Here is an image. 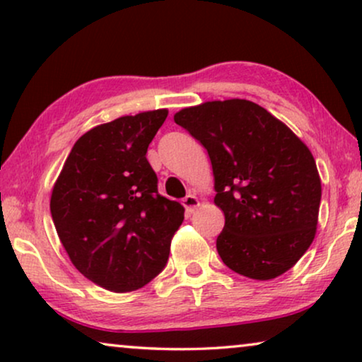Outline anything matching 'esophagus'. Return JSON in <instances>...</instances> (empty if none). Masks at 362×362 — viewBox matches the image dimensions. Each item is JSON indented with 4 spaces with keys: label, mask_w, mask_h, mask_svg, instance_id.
<instances>
[{
    "label": "esophagus",
    "mask_w": 362,
    "mask_h": 362,
    "mask_svg": "<svg viewBox=\"0 0 362 362\" xmlns=\"http://www.w3.org/2000/svg\"><path fill=\"white\" fill-rule=\"evenodd\" d=\"M182 206H185L187 214H192V212L199 207V199H197L194 194H187L185 199H182Z\"/></svg>",
    "instance_id": "esophagus-1"
}]
</instances>
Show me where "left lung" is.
<instances>
[{
  "instance_id": "1",
  "label": "left lung",
  "mask_w": 362,
  "mask_h": 362,
  "mask_svg": "<svg viewBox=\"0 0 362 362\" xmlns=\"http://www.w3.org/2000/svg\"><path fill=\"white\" fill-rule=\"evenodd\" d=\"M175 122L207 150L214 202L224 212L216 247L235 274L272 280L316 234L321 181L308 146L264 107L232 98L182 108Z\"/></svg>"
}]
</instances>
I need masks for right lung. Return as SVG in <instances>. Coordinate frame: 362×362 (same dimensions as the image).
<instances>
[{"label": "right lung", "instance_id": "1", "mask_svg": "<svg viewBox=\"0 0 362 362\" xmlns=\"http://www.w3.org/2000/svg\"><path fill=\"white\" fill-rule=\"evenodd\" d=\"M168 110L103 123L72 146L51 196V214L69 259L103 288H141L165 269L185 207L158 192L148 146Z\"/></svg>", "mask_w": 362, "mask_h": 362}]
</instances>
